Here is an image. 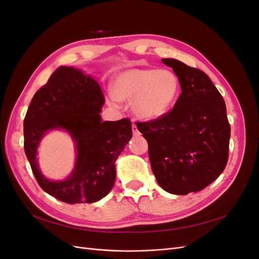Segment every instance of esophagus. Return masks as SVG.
<instances>
[{
    "instance_id": "1",
    "label": "esophagus",
    "mask_w": 259,
    "mask_h": 259,
    "mask_svg": "<svg viewBox=\"0 0 259 259\" xmlns=\"http://www.w3.org/2000/svg\"><path fill=\"white\" fill-rule=\"evenodd\" d=\"M132 130H133V134H134L135 136H136V135H139V131H138V128H137V126H136V124H135V123H133V125H132Z\"/></svg>"
}]
</instances>
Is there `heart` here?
Masks as SVG:
<instances>
[{"label": "heart", "instance_id": "obj_1", "mask_svg": "<svg viewBox=\"0 0 259 259\" xmlns=\"http://www.w3.org/2000/svg\"><path fill=\"white\" fill-rule=\"evenodd\" d=\"M179 94L177 76L167 70L130 69L117 73L108 95L111 106L132 100V110L142 120H154L165 114Z\"/></svg>", "mask_w": 259, "mask_h": 259}]
</instances>
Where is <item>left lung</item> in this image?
<instances>
[{"label":"left lung","instance_id":"8db88e82","mask_svg":"<svg viewBox=\"0 0 259 259\" xmlns=\"http://www.w3.org/2000/svg\"><path fill=\"white\" fill-rule=\"evenodd\" d=\"M162 62L173 68L182 94L170 111L136 125L148 142L156 182L169 193L185 195L204 189L223 173L230 124L225 100L206 73L176 59Z\"/></svg>","mask_w":259,"mask_h":259}]
</instances>
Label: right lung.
<instances>
[{
    "label": "right lung",
    "instance_id": "1",
    "mask_svg": "<svg viewBox=\"0 0 259 259\" xmlns=\"http://www.w3.org/2000/svg\"><path fill=\"white\" fill-rule=\"evenodd\" d=\"M105 104L99 84L72 67H59L31 100L23 120L25 152L42 189L59 201L94 203L110 192L115 160L132 138V122L101 121ZM68 130L77 143V163L64 182L46 180L37 168L36 149L45 133Z\"/></svg>",
    "mask_w": 259,
    "mask_h": 259
}]
</instances>
